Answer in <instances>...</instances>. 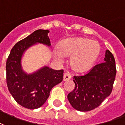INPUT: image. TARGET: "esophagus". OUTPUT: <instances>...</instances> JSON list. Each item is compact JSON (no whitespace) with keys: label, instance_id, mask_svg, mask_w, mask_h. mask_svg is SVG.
<instances>
[{"label":"esophagus","instance_id":"esophagus-1","mask_svg":"<svg viewBox=\"0 0 125 125\" xmlns=\"http://www.w3.org/2000/svg\"><path fill=\"white\" fill-rule=\"evenodd\" d=\"M71 78V75L68 73H64L63 75V80L64 81H67L68 80H70Z\"/></svg>","mask_w":125,"mask_h":125}]
</instances>
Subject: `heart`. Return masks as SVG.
Masks as SVG:
<instances>
[{
	"mask_svg": "<svg viewBox=\"0 0 125 125\" xmlns=\"http://www.w3.org/2000/svg\"><path fill=\"white\" fill-rule=\"evenodd\" d=\"M99 53L97 42L85 38H74L64 40L59 47L55 49V56L62 59L65 56H71L70 65L78 72H84L93 66Z\"/></svg>",
	"mask_w": 125,
	"mask_h": 125,
	"instance_id": "1",
	"label": "heart"
}]
</instances>
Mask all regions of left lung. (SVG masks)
Wrapping results in <instances>:
<instances>
[{"mask_svg": "<svg viewBox=\"0 0 125 125\" xmlns=\"http://www.w3.org/2000/svg\"><path fill=\"white\" fill-rule=\"evenodd\" d=\"M104 61L86 74L73 77L75 88L67 97L74 109L80 111L93 110L111 94L117 70L114 57L109 50H106Z\"/></svg>", "mask_w": 125, "mask_h": 125, "instance_id": "1", "label": "left lung"}]
</instances>
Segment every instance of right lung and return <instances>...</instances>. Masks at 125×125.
<instances>
[{
	"label": "right lung",
	"instance_id": "obj_1",
	"mask_svg": "<svg viewBox=\"0 0 125 125\" xmlns=\"http://www.w3.org/2000/svg\"><path fill=\"white\" fill-rule=\"evenodd\" d=\"M47 30L35 31L15 45L6 64V83L8 90L20 105L30 109L43 105L53 87L63 80V70H56L48 66L27 74L22 69L21 58L23 52L36 43L51 46Z\"/></svg>",
	"mask_w": 125,
	"mask_h": 125
}]
</instances>
